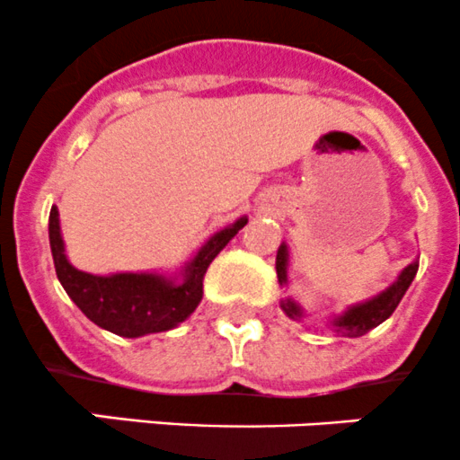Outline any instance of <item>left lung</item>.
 <instances>
[{
	"mask_svg": "<svg viewBox=\"0 0 460 460\" xmlns=\"http://www.w3.org/2000/svg\"><path fill=\"white\" fill-rule=\"evenodd\" d=\"M287 264H289V252H287V244L282 243L276 256V273L280 285H287ZM416 271H419V260L407 264V267L401 271V276H398V280L394 282V285H389L385 291H380L378 296H374L372 300H365V303L354 305V307H347V312L342 314V316L333 318L332 320L333 332L342 333V336L347 338H358V336H365L367 332H372V329L378 327L380 323H385V320L392 316L394 309L398 307V303L402 300L405 291L410 289ZM280 307L291 320L305 318V312L300 309V305L294 303L291 298L282 300Z\"/></svg>",
	"mask_w": 460,
	"mask_h": 460,
	"instance_id": "8db88e82",
	"label": "left lung"
}]
</instances>
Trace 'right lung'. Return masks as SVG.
<instances>
[{"instance_id":"right-lung-1","label":"right lung","mask_w":460,"mask_h":460,"mask_svg":"<svg viewBox=\"0 0 460 460\" xmlns=\"http://www.w3.org/2000/svg\"><path fill=\"white\" fill-rule=\"evenodd\" d=\"M247 216L213 234L202 244L180 276L162 273H113L93 276L68 262L59 231L58 207L50 208L49 238L55 271L64 291L82 314L97 327L124 338H140L146 333L169 332L184 323L202 300V280L213 258L226 247L231 238L247 225Z\"/></svg>"}]
</instances>
